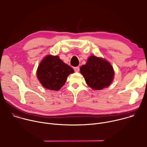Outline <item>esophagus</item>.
I'll list each match as a JSON object with an SVG mask.
<instances>
[{"label": "esophagus", "mask_w": 147, "mask_h": 147, "mask_svg": "<svg viewBox=\"0 0 147 147\" xmlns=\"http://www.w3.org/2000/svg\"><path fill=\"white\" fill-rule=\"evenodd\" d=\"M74 70L76 72H78L80 71V68L78 67H76L74 68Z\"/></svg>", "instance_id": "1"}]
</instances>
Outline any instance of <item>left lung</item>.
I'll list each match as a JSON object with an SVG mask.
<instances>
[{"instance_id":"obj_1","label":"left lung","mask_w":147,"mask_h":147,"mask_svg":"<svg viewBox=\"0 0 147 147\" xmlns=\"http://www.w3.org/2000/svg\"><path fill=\"white\" fill-rule=\"evenodd\" d=\"M80 73L87 85L98 90L109 86L114 75L111 64L106 60L95 56L88 57L86 64L80 67Z\"/></svg>"}]
</instances>
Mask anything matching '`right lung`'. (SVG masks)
<instances>
[{
	"instance_id": "right-lung-1",
	"label": "right lung",
	"mask_w": 147,
	"mask_h": 147,
	"mask_svg": "<svg viewBox=\"0 0 147 147\" xmlns=\"http://www.w3.org/2000/svg\"><path fill=\"white\" fill-rule=\"evenodd\" d=\"M73 73L74 70L58 56L47 55L38 67L37 77L45 88L57 91L64 86L68 76Z\"/></svg>"
}]
</instances>
